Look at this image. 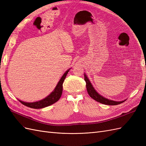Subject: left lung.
<instances>
[{
    "mask_svg": "<svg viewBox=\"0 0 146 146\" xmlns=\"http://www.w3.org/2000/svg\"><path fill=\"white\" fill-rule=\"evenodd\" d=\"M84 77H85V81L86 82V90H87L88 94L90 95V96L92 99H93L97 102H98L105 104V105H117L119 104H121L122 102H123L124 101H125V100L123 101L116 102V101H114V100L106 99L105 98H104V97L100 95L98 92L95 90L94 87L92 86V84L91 83L90 80L88 79V77L86 76L85 74H84Z\"/></svg>",
    "mask_w": 146,
    "mask_h": 146,
    "instance_id": "left-lung-1",
    "label": "left lung"
}]
</instances>
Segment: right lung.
<instances>
[{"instance_id": "obj_1", "label": "right lung", "mask_w": 146, "mask_h": 146, "mask_svg": "<svg viewBox=\"0 0 146 146\" xmlns=\"http://www.w3.org/2000/svg\"><path fill=\"white\" fill-rule=\"evenodd\" d=\"M69 69L66 70L65 73L63 75L62 77L61 78L58 84L56 85L54 91H52L49 95H48L47 97H46V98L38 102H23L20 100H18L22 104L27 106L28 107L35 108V109L43 108L56 102L60 99V98L61 96V94H62L63 83L64 82V80L66 76H67Z\"/></svg>"}]
</instances>
